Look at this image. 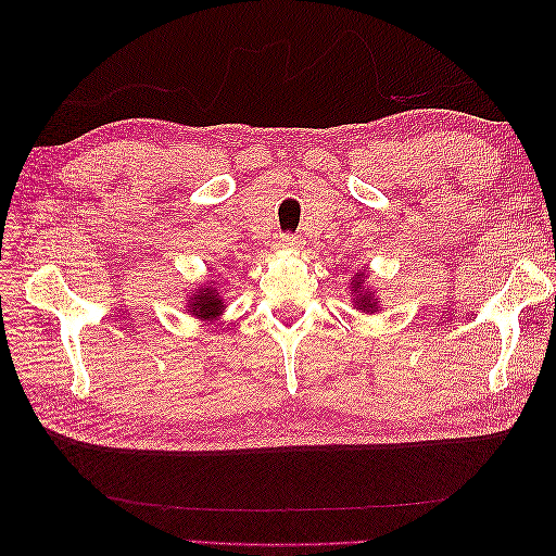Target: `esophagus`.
<instances>
[{"label":"esophagus","mask_w":556,"mask_h":556,"mask_svg":"<svg viewBox=\"0 0 556 556\" xmlns=\"http://www.w3.org/2000/svg\"><path fill=\"white\" fill-rule=\"evenodd\" d=\"M276 245H278V248H285V250L299 248V245H301V239L296 237V233H280V239L276 241Z\"/></svg>","instance_id":"34e87169"}]
</instances>
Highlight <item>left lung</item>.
<instances>
[{
	"instance_id": "8db88e82",
	"label": "left lung",
	"mask_w": 556,
	"mask_h": 556,
	"mask_svg": "<svg viewBox=\"0 0 556 556\" xmlns=\"http://www.w3.org/2000/svg\"><path fill=\"white\" fill-rule=\"evenodd\" d=\"M359 278H364V274H359ZM352 285H355V292L362 290V282L359 280H352ZM376 304H378V301H374L371 294H359L357 301H355V306L359 311H366V313H376Z\"/></svg>"
}]
</instances>
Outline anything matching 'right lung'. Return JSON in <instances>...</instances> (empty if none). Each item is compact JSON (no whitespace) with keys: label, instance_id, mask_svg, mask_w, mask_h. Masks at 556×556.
<instances>
[{"label":"right lung","instance_id":"1","mask_svg":"<svg viewBox=\"0 0 556 556\" xmlns=\"http://www.w3.org/2000/svg\"><path fill=\"white\" fill-rule=\"evenodd\" d=\"M188 308L197 317H213L217 315V311H223V299L215 288H204L190 299Z\"/></svg>","mask_w":556,"mask_h":556}]
</instances>
